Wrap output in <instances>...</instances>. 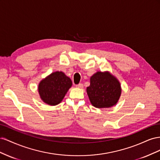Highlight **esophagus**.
Segmentation results:
<instances>
[{"instance_id":"34e87169","label":"esophagus","mask_w":160,"mask_h":160,"mask_svg":"<svg viewBox=\"0 0 160 160\" xmlns=\"http://www.w3.org/2000/svg\"><path fill=\"white\" fill-rule=\"evenodd\" d=\"M76 88L81 89V88H83V85L82 84V83H79V84H78V85H76Z\"/></svg>"}]
</instances>
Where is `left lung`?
<instances>
[{
  "mask_svg": "<svg viewBox=\"0 0 160 160\" xmlns=\"http://www.w3.org/2000/svg\"><path fill=\"white\" fill-rule=\"evenodd\" d=\"M87 93L94 107L108 108L118 103L122 88L118 79L109 72L98 71L91 77Z\"/></svg>",
  "mask_w": 160,
  "mask_h": 160,
  "instance_id": "obj_1",
  "label": "left lung"
}]
</instances>
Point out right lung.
<instances>
[{
  "label": "right lung",
  "mask_w": 160,
  "mask_h": 160,
  "mask_svg": "<svg viewBox=\"0 0 160 160\" xmlns=\"http://www.w3.org/2000/svg\"><path fill=\"white\" fill-rule=\"evenodd\" d=\"M71 86L72 81L69 77L62 71H56L40 82L38 91L43 102L56 105L61 102Z\"/></svg>",
  "instance_id": "right-lung-1"
}]
</instances>
